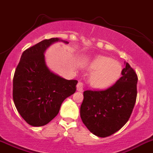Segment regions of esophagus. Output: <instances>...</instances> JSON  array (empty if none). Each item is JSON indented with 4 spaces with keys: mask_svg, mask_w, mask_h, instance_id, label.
Segmentation results:
<instances>
[{
    "mask_svg": "<svg viewBox=\"0 0 153 153\" xmlns=\"http://www.w3.org/2000/svg\"><path fill=\"white\" fill-rule=\"evenodd\" d=\"M83 87H84V84L82 82H78V85H77V91H79V92H82L83 91Z\"/></svg>",
    "mask_w": 153,
    "mask_h": 153,
    "instance_id": "esophagus-1",
    "label": "esophagus"
}]
</instances>
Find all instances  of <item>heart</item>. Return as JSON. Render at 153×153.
I'll list each match as a JSON object with an SVG mask.
<instances>
[{
  "mask_svg": "<svg viewBox=\"0 0 153 153\" xmlns=\"http://www.w3.org/2000/svg\"><path fill=\"white\" fill-rule=\"evenodd\" d=\"M88 68L92 72L89 77L91 86L97 89H103L115 82L122 73V65L118 61L110 57H96L88 63Z\"/></svg>",
  "mask_w": 153,
  "mask_h": 153,
  "instance_id": "b5f03b06",
  "label": "heart"
}]
</instances>
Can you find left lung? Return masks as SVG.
Here are the masks:
<instances>
[{
	"label": "left lung",
	"mask_w": 153,
	"mask_h": 153,
	"mask_svg": "<svg viewBox=\"0 0 153 153\" xmlns=\"http://www.w3.org/2000/svg\"><path fill=\"white\" fill-rule=\"evenodd\" d=\"M122 76L104 91H85L80 109L81 120L96 136L106 137L129 119L137 99V75L125 62Z\"/></svg>",
	"instance_id": "obj_1"
}]
</instances>
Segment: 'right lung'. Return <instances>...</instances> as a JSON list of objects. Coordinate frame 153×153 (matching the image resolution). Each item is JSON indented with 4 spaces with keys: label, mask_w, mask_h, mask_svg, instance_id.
<instances>
[{
    "label": "right lung",
    "mask_w": 153,
    "mask_h": 153,
    "mask_svg": "<svg viewBox=\"0 0 153 153\" xmlns=\"http://www.w3.org/2000/svg\"><path fill=\"white\" fill-rule=\"evenodd\" d=\"M58 41L46 39L25 50L16 68L13 98L17 111L28 125L44 126L59 113L62 102L76 91L77 80H66L47 66L44 52Z\"/></svg>",
    "instance_id": "add662e5"
}]
</instances>
